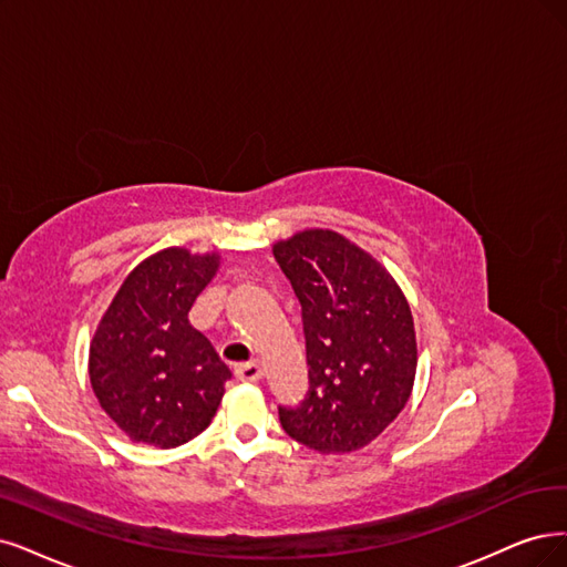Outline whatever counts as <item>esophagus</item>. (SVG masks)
Listing matches in <instances>:
<instances>
[{
    "label": "esophagus",
    "mask_w": 567,
    "mask_h": 567,
    "mask_svg": "<svg viewBox=\"0 0 567 567\" xmlns=\"http://www.w3.org/2000/svg\"><path fill=\"white\" fill-rule=\"evenodd\" d=\"M236 379L243 383H255L261 379V364L259 362H243L236 367Z\"/></svg>",
    "instance_id": "obj_1"
}]
</instances>
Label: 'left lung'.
Segmentation results:
<instances>
[{"instance_id":"left-lung-1","label":"left lung","mask_w":567,"mask_h":567,"mask_svg":"<svg viewBox=\"0 0 567 567\" xmlns=\"http://www.w3.org/2000/svg\"><path fill=\"white\" fill-rule=\"evenodd\" d=\"M301 303L308 392L278 406L282 430L320 453H350L379 436L415 379L411 308L390 272L333 230L272 247Z\"/></svg>"}]
</instances>
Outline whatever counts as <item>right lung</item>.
<instances>
[{
  "label": "right lung",
  "mask_w": 567,
  "mask_h": 567,
  "mask_svg": "<svg viewBox=\"0 0 567 567\" xmlns=\"http://www.w3.org/2000/svg\"><path fill=\"white\" fill-rule=\"evenodd\" d=\"M217 268V255L163 249L125 278L100 320L91 385L104 413L133 442L182 446L217 413L230 371L188 322V310Z\"/></svg>",
  "instance_id": "1"
}]
</instances>
